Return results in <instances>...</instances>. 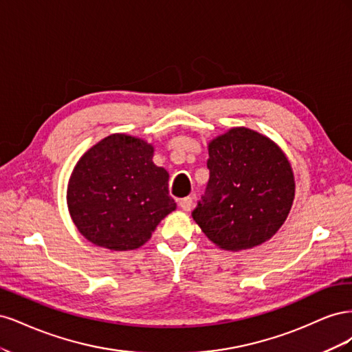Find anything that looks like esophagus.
Listing matches in <instances>:
<instances>
[{
  "label": "esophagus",
  "mask_w": 352,
  "mask_h": 352,
  "mask_svg": "<svg viewBox=\"0 0 352 352\" xmlns=\"http://www.w3.org/2000/svg\"><path fill=\"white\" fill-rule=\"evenodd\" d=\"M192 204H194V199L190 197H186V198L179 201V207L182 208L184 211H189L190 208H192Z\"/></svg>",
  "instance_id": "34e87169"
}]
</instances>
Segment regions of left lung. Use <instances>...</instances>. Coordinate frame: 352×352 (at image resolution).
<instances>
[{"label": "left lung", "mask_w": 352, "mask_h": 352, "mask_svg": "<svg viewBox=\"0 0 352 352\" xmlns=\"http://www.w3.org/2000/svg\"><path fill=\"white\" fill-rule=\"evenodd\" d=\"M210 180L192 217L216 247L242 251L269 241L292 208L295 179L282 148L248 127L208 142Z\"/></svg>", "instance_id": "left-lung-1"}]
</instances>
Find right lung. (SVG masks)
Wrapping results in <instances>:
<instances>
[{
	"instance_id": "obj_1",
	"label": "right lung",
	"mask_w": 352,
	"mask_h": 352,
	"mask_svg": "<svg viewBox=\"0 0 352 352\" xmlns=\"http://www.w3.org/2000/svg\"><path fill=\"white\" fill-rule=\"evenodd\" d=\"M153 157V144L113 133L79 158L66 198L83 238L111 251L136 250L176 210L168 195V172L155 166Z\"/></svg>"
}]
</instances>
